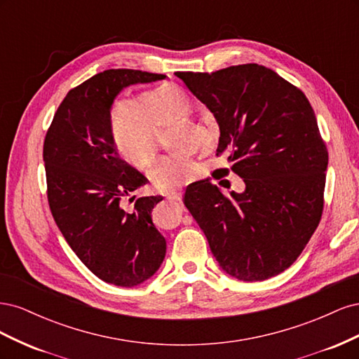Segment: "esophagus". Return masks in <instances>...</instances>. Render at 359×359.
Listing matches in <instances>:
<instances>
[{"mask_svg":"<svg viewBox=\"0 0 359 359\" xmlns=\"http://www.w3.org/2000/svg\"><path fill=\"white\" fill-rule=\"evenodd\" d=\"M182 199V191H175V193H172V194H169L168 196V201H177V202H180Z\"/></svg>","mask_w":359,"mask_h":359,"instance_id":"1","label":"esophagus"}]
</instances>
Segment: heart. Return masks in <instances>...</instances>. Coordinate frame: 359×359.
Wrapping results in <instances>:
<instances>
[{"label":"heart","mask_w":359,"mask_h":359,"mask_svg":"<svg viewBox=\"0 0 359 359\" xmlns=\"http://www.w3.org/2000/svg\"><path fill=\"white\" fill-rule=\"evenodd\" d=\"M186 106V97L172 83L140 91L136 99L121 97L115 100L109 111V133L118 154L128 161L142 160L161 142V127L178 118ZM202 116L208 130V144L217 145L222 136L219 118L208 107H203ZM145 169L157 184L170 190L186 187L205 175L202 163L189 156L149 154Z\"/></svg>","instance_id":"obj_1"}]
</instances>
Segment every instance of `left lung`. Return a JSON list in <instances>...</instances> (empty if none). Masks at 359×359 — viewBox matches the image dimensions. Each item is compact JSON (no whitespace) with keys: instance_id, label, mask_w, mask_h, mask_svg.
<instances>
[{"instance_id":"8db88e82","label":"left lung","mask_w":359,"mask_h":359,"mask_svg":"<svg viewBox=\"0 0 359 359\" xmlns=\"http://www.w3.org/2000/svg\"><path fill=\"white\" fill-rule=\"evenodd\" d=\"M165 79L132 69L94 74L67 93L43 145L49 206L62 236L93 274L123 287L142 285L157 273L166 240L151 219L161 196L139 198L133 212L119 206L147 180L119 157L109 111L124 88Z\"/></svg>"}]
</instances>
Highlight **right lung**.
Wrapping results in <instances>:
<instances>
[{"instance_id":"1","label":"right lung","mask_w":359,"mask_h":359,"mask_svg":"<svg viewBox=\"0 0 359 359\" xmlns=\"http://www.w3.org/2000/svg\"><path fill=\"white\" fill-rule=\"evenodd\" d=\"M177 76L219 118L217 156L245 184L224 196L210 178L196 181L184 203L226 274L262 281L283 273L323 210L328 151L307 97L259 64Z\"/></svg>"}]
</instances>
